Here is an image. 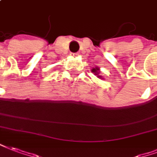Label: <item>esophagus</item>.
I'll list each match as a JSON object with an SVG mask.
<instances>
[{"label":"esophagus","instance_id":"obj_1","mask_svg":"<svg viewBox=\"0 0 157 157\" xmlns=\"http://www.w3.org/2000/svg\"><path fill=\"white\" fill-rule=\"evenodd\" d=\"M77 55H78L77 53H71V56H73V57H75V56H76Z\"/></svg>","mask_w":157,"mask_h":157}]
</instances>
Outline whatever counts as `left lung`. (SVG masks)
<instances>
[{
	"instance_id": "8db88e82",
	"label": "left lung",
	"mask_w": 157,
	"mask_h": 157,
	"mask_svg": "<svg viewBox=\"0 0 157 157\" xmlns=\"http://www.w3.org/2000/svg\"><path fill=\"white\" fill-rule=\"evenodd\" d=\"M91 72L94 73L95 75H97V77L100 79H103V77H102V75H100V73H101V71H100V68L99 67H95L94 68H92L91 69Z\"/></svg>"
}]
</instances>
